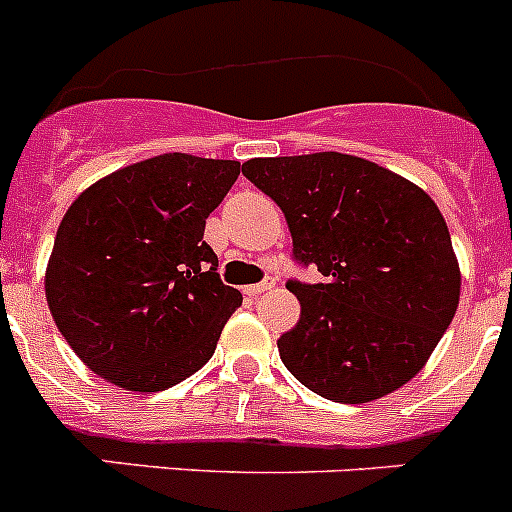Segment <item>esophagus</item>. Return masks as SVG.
Here are the masks:
<instances>
[{
	"label": "esophagus",
	"instance_id": "34e87169",
	"mask_svg": "<svg viewBox=\"0 0 512 512\" xmlns=\"http://www.w3.org/2000/svg\"><path fill=\"white\" fill-rule=\"evenodd\" d=\"M274 284H277V279L269 277V279H264V282H259V284H251V287H246L243 292H246L248 297H256V295H261V292H269V289H274Z\"/></svg>",
	"mask_w": 512,
	"mask_h": 512
}]
</instances>
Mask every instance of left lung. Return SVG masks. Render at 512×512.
I'll return each mask as SVG.
<instances>
[{"label":"left lung","instance_id":"obj_1","mask_svg":"<svg viewBox=\"0 0 512 512\" xmlns=\"http://www.w3.org/2000/svg\"><path fill=\"white\" fill-rule=\"evenodd\" d=\"M243 176L282 207L292 256L323 282H287L300 320L277 341L307 390L359 405L415 377L459 307V261L441 210L366 158H251Z\"/></svg>","mask_w":512,"mask_h":512}]
</instances>
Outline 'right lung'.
I'll return each instance as SVG.
<instances>
[{
    "mask_svg": "<svg viewBox=\"0 0 512 512\" xmlns=\"http://www.w3.org/2000/svg\"><path fill=\"white\" fill-rule=\"evenodd\" d=\"M238 161L164 153L104 176L58 225L45 300L74 354L107 382L161 392L210 361L241 307L205 243Z\"/></svg>",
    "mask_w": 512,
    "mask_h": 512,
    "instance_id": "right-lung-1",
    "label": "right lung"
}]
</instances>
